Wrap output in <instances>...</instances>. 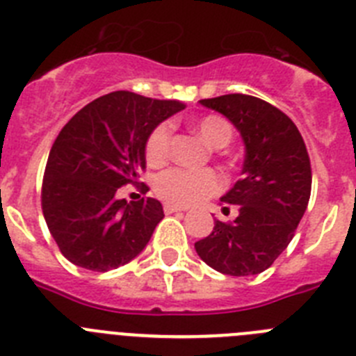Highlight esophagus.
<instances>
[{"mask_svg": "<svg viewBox=\"0 0 356 356\" xmlns=\"http://www.w3.org/2000/svg\"><path fill=\"white\" fill-rule=\"evenodd\" d=\"M163 212L165 213H175V212H185L184 207H178V205H171V203H168V205H163Z\"/></svg>", "mask_w": 356, "mask_h": 356, "instance_id": "obj_1", "label": "esophagus"}]
</instances>
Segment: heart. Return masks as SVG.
Listing matches in <instances>:
<instances>
[{"mask_svg": "<svg viewBox=\"0 0 356 356\" xmlns=\"http://www.w3.org/2000/svg\"><path fill=\"white\" fill-rule=\"evenodd\" d=\"M194 128L201 139L216 149L228 146L234 135L229 122L219 115H205L194 124ZM169 147H171V127L168 122H160L159 127L153 128L146 140L144 153H146L147 163L162 165L169 156ZM221 187V176L212 169L191 171V169L172 168L160 172L155 180L156 194L162 200L178 207L196 205L200 201L219 193Z\"/></svg>", "mask_w": 356, "mask_h": 356, "instance_id": "heart-1", "label": "heart"}]
</instances>
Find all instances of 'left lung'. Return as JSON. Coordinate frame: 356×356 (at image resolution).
Instances as JSON below:
<instances>
[{
    "label": "left lung",
    "instance_id": "left-lung-1",
    "mask_svg": "<svg viewBox=\"0 0 356 356\" xmlns=\"http://www.w3.org/2000/svg\"><path fill=\"white\" fill-rule=\"evenodd\" d=\"M200 103L237 128L246 155L242 178L221 197L237 205V219L216 221L194 248L222 275H259L284 253L307 210L312 188L307 146L291 118L259 97L226 94Z\"/></svg>",
    "mask_w": 356,
    "mask_h": 356
}]
</instances>
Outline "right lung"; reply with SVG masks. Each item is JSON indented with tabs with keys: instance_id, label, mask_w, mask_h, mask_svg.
Returning a JSON list of instances; mask_svg holds the SVG:
<instances>
[{
	"instance_id": "1",
	"label": "right lung",
	"mask_w": 356,
	"mask_h": 356,
	"mask_svg": "<svg viewBox=\"0 0 356 356\" xmlns=\"http://www.w3.org/2000/svg\"><path fill=\"white\" fill-rule=\"evenodd\" d=\"M184 108L175 99L118 90L85 105L62 128L44 171L42 213L69 262L105 273L146 248L163 217L160 201L128 203L115 193L146 169L153 128Z\"/></svg>"
}]
</instances>
